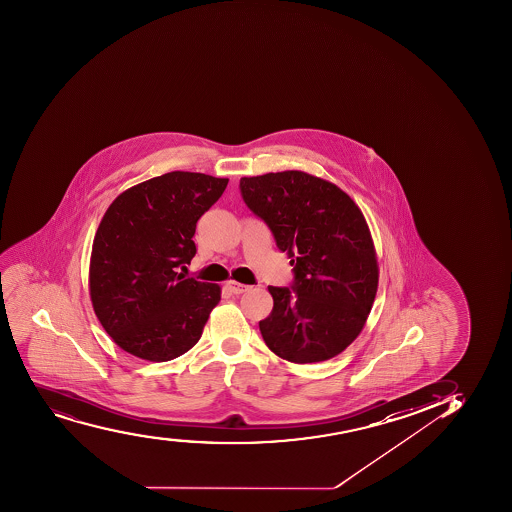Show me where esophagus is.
Listing matches in <instances>:
<instances>
[{"label":"esophagus","instance_id":"obj_1","mask_svg":"<svg viewBox=\"0 0 512 512\" xmlns=\"http://www.w3.org/2000/svg\"><path fill=\"white\" fill-rule=\"evenodd\" d=\"M228 290L232 292V294L240 295L243 294V292H247L250 287L248 285L238 284V282H235V280H230L227 284Z\"/></svg>","mask_w":512,"mask_h":512}]
</instances>
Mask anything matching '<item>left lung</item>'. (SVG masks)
<instances>
[{
    "mask_svg": "<svg viewBox=\"0 0 512 512\" xmlns=\"http://www.w3.org/2000/svg\"><path fill=\"white\" fill-rule=\"evenodd\" d=\"M247 207L289 253L292 287H269L274 309L260 320L265 344L294 364L329 360L364 329L379 285L374 240L354 200L300 170L240 178Z\"/></svg>",
    "mask_w": 512,
    "mask_h": 512,
    "instance_id": "left-lung-1",
    "label": "left lung"
}]
</instances>
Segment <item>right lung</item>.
<instances>
[{
	"label": "right lung",
	"mask_w": 512,
	"mask_h": 512,
	"mask_svg": "<svg viewBox=\"0 0 512 512\" xmlns=\"http://www.w3.org/2000/svg\"><path fill=\"white\" fill-rule=\"evenodd\" d=\"M227 183L205 173H165L128 188L107 208L93 240L90 299L103 329L128 354L167 362L202 337L222 289L177 269L193 259L198 218Z\"/></svg>",
	"instance_id": "add662e5"
}]
</instances>
